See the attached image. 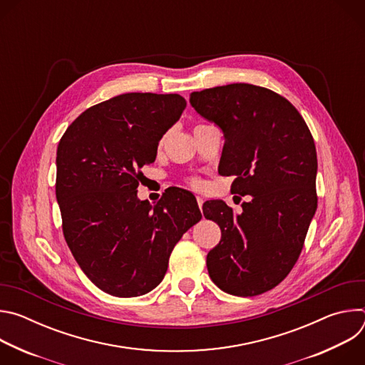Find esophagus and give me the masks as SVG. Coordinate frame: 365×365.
I'll return each mask as SVG.
<instances>
[{
	"mask_svg": "<svg viewBox=\"0 0 365 365\" xmlns=\"http://www.w3.org/2000/svg\"><path fill=\"white\" fill-rule=\"evenodd\" d=\"M196 200H197V205H199V207H200V211H202V205H203V197H200V196H196Z\"/></svg>",
	"mask_w": 365,
	"mask_h": 365,
	"instance_id": "1",
	"label": "esophagus"
}]
</instances>
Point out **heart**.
<instances>
[{"label":"heart","instance_id":"obj_1","mask_svg":"<svg viewBox=\"0 0 365 365\" xmlns=\"http://www.w3.org/2000/svg\"><path fill=\"white\" fill-rule=\"evenodd\" d=\"M190 182H192V185H193V186H199V185H200V182H199V179H196V178H193V179H192V180H190Z\"/></svg>","mask_w":365,"mask_h":365}]
</instances>
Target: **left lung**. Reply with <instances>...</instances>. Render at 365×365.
Here are the masks:
<instances>
[{
  "instance_id": "1",
  "label": "left lung",
  "mask_w": 365,
  "mask_h": 365,
  "mask_svg": "<svg viewBox=\"0 0 365 365\" xmlns=\"http://www.w3.org/2000/svg\"><path fill=\"white\" fill-rule=\"evenodd\" d=\"M189 101L224 133L220 175L235 176L232 193L252 197L240 215L222 200L203 203L205 218L221 228L207 273L230 294H262L296 264L318 207L314 137L292 103L267 88L231 83Z\"/></svg>"
}]
</instances>
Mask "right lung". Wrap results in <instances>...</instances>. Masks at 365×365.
<instances>
[{"label": "right lung", "mask_w": 365, "mask_h": 365, "mask_svg": "<svg viewBox=\"0 0 365 365\" xmlns=\"http://www.w3.org/2000/svg\"><path fill=\"white\" fill-rule=\"evenodd\" d=\"M185 107L178 93H123L82 113L59 141L63 235L82 272L108 294L153 290L178 241L202 218L183 189L154 206L137 197L141 168L155 160L160 138Z\"/></svg>", "instance_id": "add662e5"}]
</instances>
